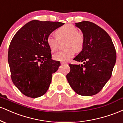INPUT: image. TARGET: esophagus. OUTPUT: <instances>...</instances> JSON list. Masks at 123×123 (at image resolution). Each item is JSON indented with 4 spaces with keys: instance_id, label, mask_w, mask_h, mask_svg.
Wrapping results in <instances>:
<instances>
[{
    "instance_id": "esophagus-1",
    "label": "esophagus",
    "mask_w": 123,
    "mask_h": 123,
    "mask_svg": "<svg viewBox=\"0 0 123 123\" xmlns=\"http://www.w3.org/2000/svg\"><path fill=\"white\" fill-rule=\"evenodd\" d=\"M61 64L63 65V64H66V62H61Z\"/></svg>"
}]
</instances>
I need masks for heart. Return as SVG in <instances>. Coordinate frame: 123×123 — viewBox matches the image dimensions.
Returning <instances> with one entry per match:
<instances>
[{
    "label": "heart",
    "mask_w": 123,
    "mask_h": 123,
    "mask_svg": "<svg viewBox=\"0 0 123 123\" xmlns=\"http://www.w3.org/2000/svg\"><path fill=\"white\" fill-rule=\"evenodd\" d=\"M55 35L58 40L66 39L65 51L58 52L53 55L54 60L66 62L73 57L76 51H80L83 49L84 43V36L75 26L66 24L61 26L55 31ZM47 43L52 51L57 50L58 39L53 35H50L47 37Z\"/></svg>",
    "instance_id": "obj_1"
}]
</instances>
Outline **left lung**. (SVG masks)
<instances>
[{
  "label": "left lung",
  "instance_id": "obj_1",
  "mask_svg": "<svg viewBox=\"0 0 123 123\" xmlns=\"http://www.w3.org/2000/svg\"><path fill=\"white\" fill-rule=\"evenodd\" d=\"M84 38L82 50L73 60L83 64H69L66 79L72 88L82 96L95 95L110 79L116 61L111 37L102 28L89 21L75 23Z\"/></svg>",
  "mask_w": 123,
  "mask_h": 123
}]
</instances>
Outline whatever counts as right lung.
Instances as JSON below:
<instances>
[{
  "label": "right lung",
  "mask_w": 123,
  "mask_h": 123,
  "mask_svg": "<svg viewBox=\"0 0 123 123\" xmlns=\"http://www.w3.org/2000/svg\"><path fill=\"white\" fill-rule=\"evenodd\" d=\"M63 22L32 20L15 33L9 46L8 62L12 82L24 95L37 98L45 94L60 61L52 60L47 37Z\"/></svg>",
  "instance_id": "right-lung-1"
}]
</instances>
